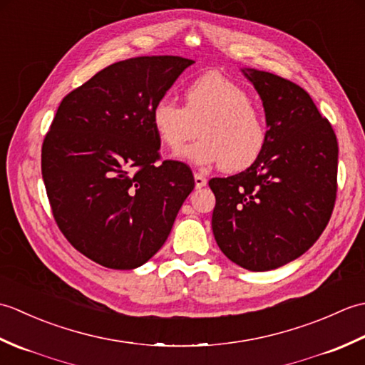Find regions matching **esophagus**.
Returning a JSON list of instances; mask_svg holds the SVG:
<instances>
[{
  "mask_svg": "<svg viewBox=\"0 0 365 365\" xmlns=\"http://www.w3.org/2000/svg\"><path fill=\"white\" fill-rule=\"evenodd\" d=\"M195 185L196 188H202L207 185V178L202 174H195Z\"/></svg>",
  "mask_w": 365,
  "mask_h": 365,
  "instance_id": "1",
  "label": "esophagus"
}]
</instances>
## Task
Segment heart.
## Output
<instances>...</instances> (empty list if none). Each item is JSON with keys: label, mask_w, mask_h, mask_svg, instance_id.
Segmentation results:
<instances>
[{"label": "heart", "mask_w": 365, "mask_h": 365, "mask_svg": "<svg viewBox=\"0 0 365 365\" xmlns=\"http://www.w3.org/2000/svg\"><path fill=\"white\" fill-rule=\"evenodd\" d=\"M152 127L169 150H182L192 138L200 139L182 153L196 166L220 165L243 170L254 165L267 145L265 115L245 88L221 73H205L183 89V106L161 98L150 111Z\"/></svg>", "instance_id": "1"}]
</instances>
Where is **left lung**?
I'll return each mask as SVG.
<instances>
[{"instance_id":"left-lung-1","label":"left lung","mask_w":365,"mask_h":365,"mask_svg":"<svg viewBox=\"0 0 365 365\" xmlns=\"http://www.w3.org/2000/svg\"><path fill=\"white\" fill-rule=\"evenodd\" d=\"M262 98L267 145L246 170L215 177L212 229L227 259L250 271L285 265L311 247L331 218L339 145L311 96L269 72L243 68Z\"/></svg>"}]
</instances>
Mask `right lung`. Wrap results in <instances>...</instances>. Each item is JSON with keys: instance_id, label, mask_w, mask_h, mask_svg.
Listing matches in <instances>:
<instances>
[{"instance_id": "add662e5", "label": "right lung", "mask_w": 365, "mask_h": 365, "mask_svg": "<svg viewBox=\"0 0 365 365\" xmlns=\"http://www.w3.org/2000/svg\"><path fill=\"white\" fill-rule=\"evenodd\" d=\"M191 64L180 56L119 61L58 108L42 144L46 196L68 243L98 265L133 269L153 257L195 188L185 163H158L150 120Z\"/></svg>"}]
</instances>
